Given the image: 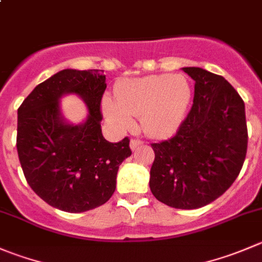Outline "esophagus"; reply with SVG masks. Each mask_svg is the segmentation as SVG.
I'll use <instances>...</instances> for the list:
<instances>
[{"instance_id":"obj_1","label":"esophagus","mask_w":262,"mask_h":262,"mask_svg":"<svg viewBox=\"0 0 262 262\" xmlns=\"http://www.w3.org/2000/svg\"><path fill=\"white\" fill-rule=\"evenodd\" d=\"M141 144H143V142L139 141V139H132V141H130V148L134 151V149H136L137 147L141 146Z\"/></svg>"}]
</instances>
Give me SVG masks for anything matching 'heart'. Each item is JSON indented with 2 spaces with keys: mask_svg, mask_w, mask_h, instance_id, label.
Returning <instances> with one entry per match:
<instances>
[{
  "mask_svg": "<svg viewBox=\"0 0 262 262\" xmlns=\"http://www.w3.org/2000/svg\"><path fill=\"white\" fill-rule=\"evenodd\" d=\"M192 98V87L184 75L160 74L126 79L115 88V98L105 100L108 120L121 129L133 125L139 116L141 129L151 138H165L179 128Z\"/></svg>",
  "mask_w": 262,
  "mask_h": 262,
  "instance_id": "1",
  "label": "heart"
}]
</instances>
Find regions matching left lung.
I'll list each match as a JSON object with an SVG mask.
<instances>
[{"mask_svg":"<svg viewBox=\"0 0 262 262\" xmlns=\"http://www.w3.org/2000/svg\"><path fill=\"white\" fill-rule=\"evenodd\" d=\"M194 80L187 118L171 138L152 143L149 188L162 204L192 210L233 184L247 154L245 102L228 80L201 68H183Z\"/></svg>","mask_w":262,"mask_h":262,"instance_id":"1","label":"left lung"}]
</instances>
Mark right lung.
Wrapping results in <instances>:
<instances>
[{
	"label": "right lung",
	"instance_id": "obj_1",
	"mask_svg": "<svg viewBox=\"0 0 262 262\" xmlns=\"http://www.w3.org/2000/svg\"><path fill=\"white\" fill-rule=\"evenodd\" d=\"M102 70L65 69L38 84L17 108L16 148L28 184L45 202L67 212L106 204L115 192L121 162L132 155L129 138L106 141L101 130ZM74 93L89 116L74 126L60 115L58 100Z\"/></svg>",
	"mask_w": 262,
	"mask_h": 262
}]
</instances>
